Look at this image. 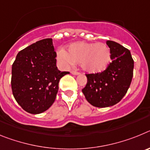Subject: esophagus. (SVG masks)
I'll return each instance as SVG.
<instances>
[{"instance_id":"1","label":"esophagus","mask_w":150,"mask_h":150,"mask_svg":"<svg viewBox=\"0 0 150 150\" xmlns=\"http://www.w3.org/2000/svg\"><path fill=\"white\" fill-rule=\"evenodd\" d=\"M71 73L73 74V75H79V73L77 72V71H71Z\"/></svg>"}]
</instances>
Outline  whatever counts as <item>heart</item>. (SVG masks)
Returning a JSON list of instances; mask_svg holds the SVG:
<instances>
[{
    "label": "heart",
    "mask_w": 150,
    "mask_h": 150,
    "mask_svg": "<svg viewBox=\"0 0 150 150\" xmlns=\"http://www.w3.org/2000/svg\"><path fill=\"white\" fill-rule=\"evenodd\" d=\"M58 57L67 64H79L83 71L92 74L106 71L112 59L110 50L106 43L84 41L70 44L67 52L59 50Z\"/></svg>",
    "instance_id": "obj_1"
}]
</instances>
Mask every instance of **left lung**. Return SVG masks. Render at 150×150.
<instances>
[{
    "mask_svg": "<svg viewBox=\"0 0 150 150\" xmlns=\"http://www.w3.org/2000/svg\"><path fill=\"white\" fill-rule=\"evenodd\" d=\"M112 62L100 74H86L87 83L82 89L89 104L96 107L113 106L127 93L133 77L134 60L128 49L112 40L107 41Z\"/></svg>",
    "mask_w": 150,
    "mask_h": 150,
    "instance_id": "left-lung-1",
    "label": "left lung"
}]
</instances>
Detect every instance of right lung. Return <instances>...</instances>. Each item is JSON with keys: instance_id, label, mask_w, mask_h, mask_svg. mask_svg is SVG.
I'll list each match as a JSON object with an SVG mask.
<instances>
[{"instance_id": "obj_1", "label": "right lung", "mask_w": 150, "mask_h": 150, "mask_svg": "<svg viewBox=\"0 0 150 150\" xmlns=\"http://www.w3.org/2000/svg\"><path fill=\"white\" fill-rule=\"evenodd\" d=\"M52 39L41 40L21 50L12 66L11 87L24 110L39 114L52 105L61 78L69 72L58 70Z\"/></svg>"}]
</instances>
